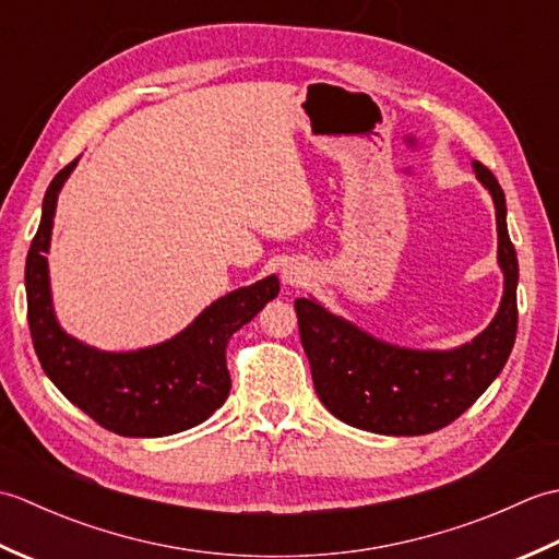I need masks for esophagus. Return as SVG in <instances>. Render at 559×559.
I'll use <instances>...</instances> for the list:
<instances>
[{"label": "esophagus", "instance_id": "34e87169", "mask_svg": "<svg viewBox=\"0 0 559 559\" xmlns=\"http://www.w3.org/2000/svg\"><path fill=\"white\" fill-rule=\"evenodd\" d=\"M283 281L293 286V283H300L302 276H300V271H295V269H283Z\"/></svg>", "mask_w": 559, "mask_h": 559}]
</instances>
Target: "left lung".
Masks as SVG:
<instances>
[{"label": "left lung", "instance_id": "8db88e82", "mask_svg": "<svg viewBox=\"0 0 559 559\" xmlns=\"http://www.w3.org/2000/svg\"><path fill=\"white\" fill-rule=\"evenodd\" d=\"M476 177L497 211V261L504 295L490 326L454 350H411L391 346L307 298L295 300L300 341L312 367L319 401L338 420L367 432L413 437L442 430L488 389L516 338V249L507 233L504 192L483 163Z\"/></svg>", "mask_w": 559, "mask_h": 559}]
</instances>
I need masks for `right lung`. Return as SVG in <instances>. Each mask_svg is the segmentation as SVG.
<instances>
[{"instance_id": "1", "label": "right lung", "mask_w": 559, "mask_h": 559, "mask_svg": "<svg viewBox=\"0 0 559 559\" xmlns=\"http://www.w3.org/2000/svg\"><path fill=\"white\" fill-rule=\"evenodd\" d=\"M55 175L26 259V298L33 348L45 374L105 430L122 437H165L211 418L230 394L225 346L237 329L278 295L276 276L237 288L209 305L192 324L158 346L108 353L71 338L57 324L47 276L57 194L71 170Z\"/></svg>"}]
</instances>
